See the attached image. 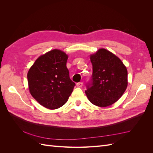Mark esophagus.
<instances>
[{"mask_svg":"<svg viewBox=\"0 0 153 153\" xmlns=\"http://www.w3.org/2000/svg\"><path fill=\"white\" fill-rule=\"evenodd\" d=\"M76 86L78 87H82L83 86V82H78V83H77Z\"/></svg>","mask_w":153,"mask_h":153,"instance_id":"34e87169","label":"esophagus"}]
</instances>
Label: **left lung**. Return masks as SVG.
<instances>
[{
	"instance_id": "1",
	"label": "left lung",
	"mask_w": 153,
	"mask_h": 153,
	"mask_svg": "<svg viewBox=\"0 0 153 153\" xmlns=\"http://www.w3.org/2000/svg\"><path fill=\"white\" fill-rule=\"evenodd\" d=\"M92 75L85 91L91 103L105 107L121 98L128 86V71L121 60L100 48L91 55Z\"/></svg>"
}]
</instances>
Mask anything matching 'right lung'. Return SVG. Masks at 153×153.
Masks as SVG:
<instances>
[{
  "instance_id": "right-lung-1",
  "label": "right lung",
  "mask_w": 153,
  "mask_h": 153,
  "mask_svg": "<svg viewBox=\"0 0 153 153\" xmlns=\"http://www.w3.org/2000/svg\"><path fill=\"white\" fill-rule=\"evenodd\" d=\"M68 58L62 51L52 50L37 59L27 73L30 93L45 108L61 107L75 86L66 67Z\"/></svg>"
}]
</instances>
